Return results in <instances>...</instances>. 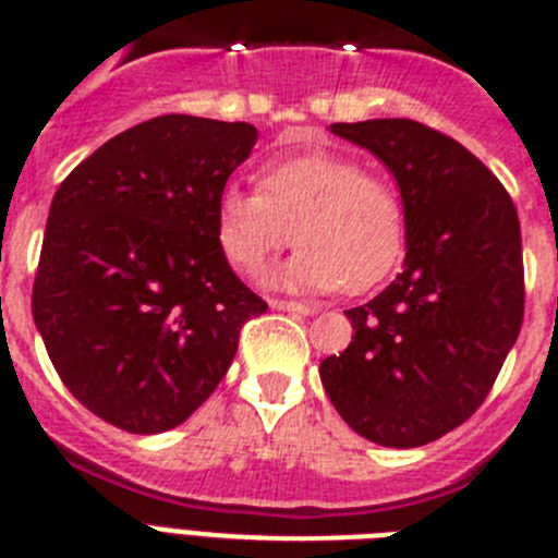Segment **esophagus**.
I'll use <instances>...</instances> for the list:
<instances>
[{"label": "esophagus", "mask_w": 558, "mask_h": 558, "mask_svg": "<svg viewBox=\"0 0 558 558\" xmlns=\"http://www.w3.org/2000/svg\"><path fill=\"white\" fill-rule=\"evenodd\" d=\"M274 310H284V313H295V315H313L315 307H307V304L299 302H270Z\"/></svg>", "instance_id": "34e87169"}]
</instances>
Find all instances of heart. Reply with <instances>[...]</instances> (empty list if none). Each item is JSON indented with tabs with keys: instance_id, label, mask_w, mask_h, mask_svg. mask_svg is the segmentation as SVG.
<instances>
[{
	"instance_id": "heart-1",
	"label": "heart",
	"mask_w": 558,
	"mask_h": 558,
	"mask_svg": "<svg viewBox=\"0 0 558 558\" xmlns=\"http://www.w3.org/2000/svg\"><path fill=\"white\" fill-rule=\"evenodd\" d=\"M259 192L226 186L215 209V236L236 274H256L290 245L302 248L270 288L363 293L393 270L405 245V209L397 190L349 156L329 150L274 159L259 170ZM294 231L290 232L289 229Z\"/></svg>"
}]
</instances>
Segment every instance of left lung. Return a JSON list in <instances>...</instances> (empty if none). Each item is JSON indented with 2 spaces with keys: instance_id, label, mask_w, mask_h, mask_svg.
I'll return each instance as SVG.
<instances>
[{
  "instance_id": "obj_1",
  "label": "left lung",
  "mask_w": 558,
  "mask_h": 558,
  "mask_svg": "<svg viewBox=\"0 0 558 558\" xmlns=\"http://www.w3.org/2000/svg\"><path fill=\"white\" fill-rule=\"evenodd\" d=\"M377 156L405 209L402 274L347 310L322 363L335 411L383 447H422L481 408L522 327V236L509 192L463 145L413 120L335 122Z\"/></svg>"
}]
</instances>
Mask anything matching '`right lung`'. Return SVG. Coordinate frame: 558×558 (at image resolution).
<instances>
[{
	"mask_svg": "<svg viewBox=\"0 0 558 558\" xmlns=\"http://www.w3.org/2000/svg\"><path fill=\"white\" fill-rule=\"evenodd\" d=\"M256 128L165 113L97 147L49 206L33 322L72 397L128 433L179 427L218 388L268 304L215 236Z\"/></svg>",
	"mask_w": 558,
	"mask_h": 558,
	"instance_id": "obj_1",
	"label": "right lung"
}]
</instances>
